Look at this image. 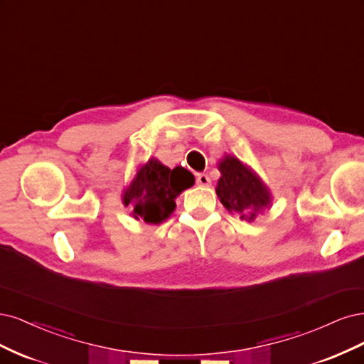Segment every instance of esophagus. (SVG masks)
<instances>
[{
    "label": "esophagus",
    "mask_w": 364,
    "mask_h": 364,
    "mask_svg": "<svg viewBox=\"0 0 364 364\" xmlns=\"http://www.w3.org/2000/svg\"><path fill=\"white\" fill-rule=\"evenodd\" d=\"M196 184L203 186V187H208V186H212V180H210L207 173H199L196 177Z\"/></svg>",
    "instance_id": "34e87169"
}]
</instances>
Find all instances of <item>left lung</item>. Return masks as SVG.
Instances as JSON below:
<instances>
[{"instance_id": "8db88e82", "label": "left lung", "mask_w": 364, "mask_h": 364, "mask_svg": "<svg viewBox=\"0 0 364 364\" xmlns=\"http://www.w3.org/2000/svg\"><path fill=\"white\" fill-rule=\"evenodd\" d=\"M218 168L220 178L216 193L228 212L237 213L242 220L252 222L271 205V192L259 175L246 168L239 159L225 156Z\"/></svg>"}]
</instances>
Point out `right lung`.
<instances>
[{
  "mask_svg": "<svg viewBox=\"0 0 364 364\" xmlns=\"http://www.w3.org/2000/svg\"><path fill=\"white\" fill-rule=\"evenodd\" d=\"M195 183L192 172L177 166L169 169L156 159H149L136 173L122 195L125 205H133V218L146 224H160L175 210V198Z\"/></svg>",
  "mask_w": 364,
  "mask_h": 364,
  "instance_id": "1",
  "label": "right lung"
}]
</instances>
